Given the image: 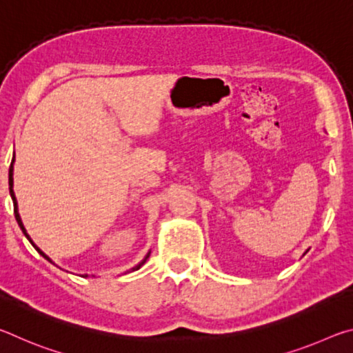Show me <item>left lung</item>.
<instances>
[{"instance_id": "obj_1", "label": "left lung", "mask_w": 353, "mask_h": 353, "mask_svg": "<svg viewBox=\"0 0 353 353\" xmlns=\"http://www.w3.org/2000/svg\"><path fill=\"white\" fill-rule=\"evenodd\" d=\"M307 252H308V250H307ZM307 252H305V254H307ZM305 254H303V255H305Z\"/></svg>"}]
</instances>
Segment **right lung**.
<instances>
[{"instance_id": "obj_1", "label": "right lung", "mask_w": 353, "mask_h": 353, "mask_svg": "<svg viewBox=\"0 0 353 353\" xmlns=\"http://www.w3.org/2000/svg\"><path fill=\"white\" fill-rule=\"evenodd\" d=\"M14 163H15V152H14V157H12V163H10V168H9V193H10V198H12V202H14V213H15V219H17V223H19V225H20V229H21V232H23V235H25L28 240H29V243L32 244L34 246V249L37 250V252L43 256V259H46L50 263H52V260L50 259V256H48L43 250H40V248L37 246V244H35L32 240H31V236L28 235V232H26V229H25V225H23V221H21V216H20V213H19V202H17V198H15V193H14ZM149 254H151V250H149V252L145 255V259H143L139 265H135L134 268H130L129 271H126L124 274H128V272H134V271H137V270H140V268L145 265L146 263V260L149 259ZM52 265H54V263H52ZM82 277H88V274H82Z\"/></svg>"}]
</instances>
